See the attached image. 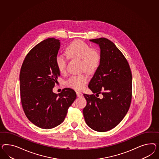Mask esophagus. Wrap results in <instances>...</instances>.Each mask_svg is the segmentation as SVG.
<instances>
[{"mask_svg":"<svg viewBox=\"0 0 159 159\" xmlns=\"http://www.w3.org/2000/svg\"><path fill=\"white\" fill-rule=\"evenodd\" d=\"M76 95L78 97H82L83 96V94L80 91H76Z\"/></svg>","mask_w":159,"mask_h":159,"instance_id":"34e87169","label":"esophagus"}]
</instances>
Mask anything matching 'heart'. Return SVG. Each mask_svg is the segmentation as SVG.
Returning <instances> with one entry per match:
<instances>
[{"instance_id": "obj_1", "label": "heart", "mask_w": 159, "mask_h": 159, "mask_svg": "<svg viewBox=\"0 0 159 159\" xmlns=\"http://www.w3.org/2000/svg\"><path fill=\"white\" fill-rule=\"evenodd\" d=\"M66 53L69 58L81 60V70L92 73L98 69L101 62V54L97 48H91L87 43L80 40L72 42L66 48ZM67 58L62 55H58L56 58V64L59 72L64 73L66 71ZM88 81L86 73L75 75L70 77L66 82L67 86L75 90H82Z\"/></svg>"}]
</instances>
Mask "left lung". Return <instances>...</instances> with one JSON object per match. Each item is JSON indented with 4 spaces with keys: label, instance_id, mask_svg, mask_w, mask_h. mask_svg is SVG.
Here are the masks:
<instances>
[{
    "label": "left lung",
    "instance_id": "1",
    "mask_svg": "<svg viewBox=\"0 0 159 159\" xmlns=\"http://www.w3.org/2000/svg\"><path fill=\"white\" fill-rule=\"evenodd\" d=\"M90 41L100 47L101 62L89 84L94 94H83L87 105L83 113L91 129L106 132L119 125L129 111L132 73L127 59L111 40L101 38ZM94 93L102 94V98Z\"/></svg>",
    "mask_w": 159,
    "mask_h": 159
}]
</instances>
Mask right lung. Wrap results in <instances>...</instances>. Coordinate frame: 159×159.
<instances>
[{
  "label": "right lung",
  "instance_id": "add662e5",
  "mask_svg": "<svg viewBox=\"0 0 159 159\" xmlns=\"http://www.w3.org/2000/svg\"><path fill=\"white\" fill-rule=\"evenodd\" d=\"M60 40L53 38L36 44L26 56L20 74L22 107L28 120L41 129L61 124L76 98L75 91L65 88L58 94L52 92L60 73L56 58Z\"/></svg>",
  "mask_w": 159,
  "mask_h": 159
}]
</instances>
